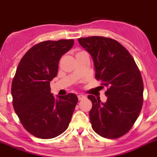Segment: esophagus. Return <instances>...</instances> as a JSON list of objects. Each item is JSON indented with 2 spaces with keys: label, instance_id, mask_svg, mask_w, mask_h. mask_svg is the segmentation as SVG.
Here are the masks:
<instances>
[{
  "label": "esophagus",
  "instance_id": "obj_1",
  "mask_svg": "<svg viewBox=\"0 0 157 157\" xmlns=\"http://www.w3.org/2000/svg\"><path fill=\"white\" fill-rule=\"evenodd\" d=\"M85 98H86L85 95H83V94H79L78 95V99L80 101L83 100V99H85Z\"/></svg>",
  "mask_w": 157,
  "mask_h": 157
}]
</instances>
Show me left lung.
Wrapping results in <instances>:
<instances>
[{"label": "left lung", "instance_id": "left-lung-1", "mask_svg": "<svg viewBox=\"0 0 157 157\" xmlns=\"http://www.w3.org/2000/svg\"><path fill=\"white\" fill-rule=\"evenodd\" d=\"M78 42L93 59L95 78L108 90L106 102L94 95L89 112L92 128L99 136L116 139L128 132L140 115L143 82L131 54L116 40L102 36L80 38Z\"/></svg>", "mask_w": 157, "mask_h": 157}]
</instances>
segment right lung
<instances>
[{
    "mask_svg": "<svg viewBox=\"0 0 157 157\" xmlns=\"http://www.w3.org/2000/svg\"><path fill=\"white\" fill-rule=\"evenodd\" d=\"M74 39L45 41L32 46L17 66L11 84L13 107L26 130L37 138H55L68 128L78 98L67 94L55 98L50 81L59 59Z\"/></svg>",
    "mask_w": 157,
    "mask_h": 157,
    "instance_id": "add662e5",
    "label": "right lung"
}]
</instances>
